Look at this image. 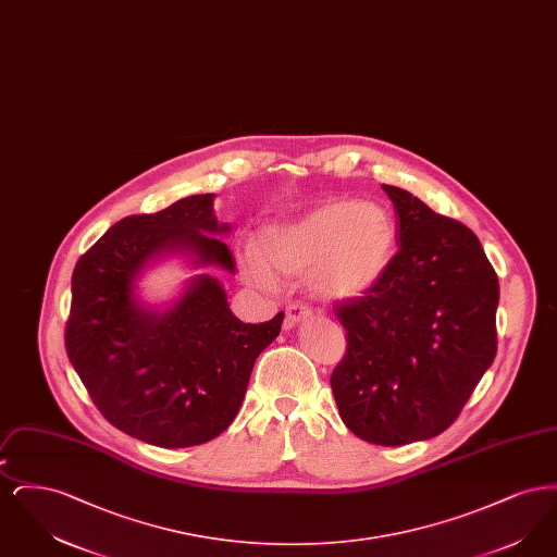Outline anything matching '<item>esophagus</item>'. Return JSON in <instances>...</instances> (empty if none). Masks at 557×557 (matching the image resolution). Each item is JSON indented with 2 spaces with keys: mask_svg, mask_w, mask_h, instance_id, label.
<instances>
[{
  "mask_svg": "<svg viewBox=\"0 0 557 557\" xmlns=\"http://www.w3.org/2000/svg\"><path fill=\"white\" fill-rule=\"evenodd\" d=\"M309 318H311V309H309L307 305H302V302H292L290 307H288V311H286L284 327L292 330L294 325H298L300 321H305V319Z\"/></svg>",
  "mask_w": 557,
  "mask_h": 557,
  "instance_id": "34e87169",
  "label": "esophagus"
}]
</instances>
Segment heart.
Instances as JSON below:
<instances>
[{
    "label": "heart",
    "mask_w": 557,
    "mask_h": 557,
    "mask_svg": "<svg viewBox=\"0 0 557 557\" xmlns=\"http://www.w3.org/2000/svg\"><path fill=\"white\" fill-rule=\"evenodd\" d=\"M397 246V221L380 200H325L288 223L267 225L259 250L250 248L244 275L273 288L275 275L307 273L321 298L352 300L370 292L388 271Z\"/></svg>",
    "instance_id": "b5f03b06"
}]
</instances>
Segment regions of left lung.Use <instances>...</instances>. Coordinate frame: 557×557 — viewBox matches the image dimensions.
Here are the masks:
<instances>
[{"mask_svg":"<svg viewBox=\"0 0 557 557\" xmlns=\"http://www.w3.org/2000/svg\"><path fill=\"white\" fill-rule=\"evenodd\" d=\"M382 187L400 246L366 296L336 309L348 348L330 382L352 434L398 447L445 432L491 368L499 280L472 230Z\"/></svg>","mask_w":557,"mask_h":557,"instance_id":"obj_1","label":"left lung"}]
</instances>
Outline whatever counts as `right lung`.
I'll use <instances>...</instances> for the list:
<instances>
[{
    "mask_svg": "<svg viewBox=\"0 0 557 557\" xmlns=\"http://www.w3.org/2000/svg\"><path fill=\"white\" fill-rule=\"evenodd\" d=\"M212 202L214 194H196L125 216L73 271L64 338L73 368L110 424L164 449L209 443L234 422L255 361L284 321L242 323L209 273L186 280L164 309L139 298V277L164 257L234 273V255L216 238L232 227Z\"/></svg>",
    "mask_w": 557,
    "mask_h": 557,
    "instance_id": "right-lung-1",
    "label": "right lung"
}]
</instances>
